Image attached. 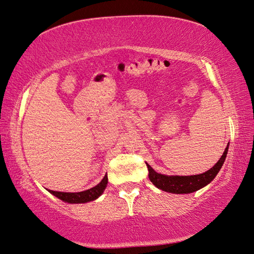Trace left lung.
<instances>
[{
  "label": "left lung",
  "mask_w": 254,
  "mask_h": 254,
  "mask_svg": "<svg viewBox=\"0 0 254 254\" xmlns=\"http://www.w3.org/2000/svg\"><path fill=\"white\" fill-rule=\"evenodd\" d=\"M228 153V145L226 147L225 152L222 157L219 158L213 168L205 171L204 174L201 175H194V176H166L156 172L152 167L147 163L146 166L148 168V177L149 180L153 182L155 187L169 193H176V194H185V193H192L195 192L203 187L207 186L208 183L212 181L218 171L222 168L224 161L226 159V156Z\"/></svg>",
  "instance_id": "left-lung-1"
}]
</instances>
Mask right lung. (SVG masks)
<instances>
[{"instance_id":"add662e5","label":"right lung","mask_w":254,"mask_h":254,"mask_svg":"<svg viewBox=\"0 0 254 254\" xmlns=\"http://www.w3.org/2000/svg\"><path fill=\"white\" fill-rule=\"evenodd\" d=\"M107 183H108V177L107 175L104 177V179H102L98 185L95 186L94 188L89 189V190H86L83 192H77V193H69V192H58V191H52L49 190V192L53 195L59 197L60 199L64 202H67V203H87L90 201H94L98 196H100L102 192L107 187Z\"/></svg>"}]
</instances>
